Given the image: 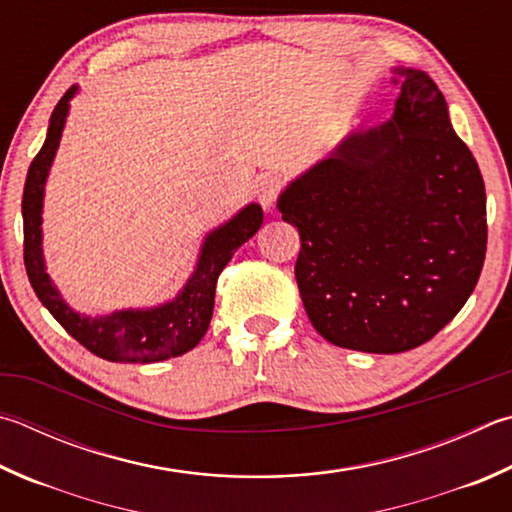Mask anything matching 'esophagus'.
I'll list each match as a JSON object with an SVG mask.
<instances>
[{"label":"esophagus","mask_w":512,"mask_h":512,"mask_svg":"<svg viewBox=\"0 0 512 512\" xmlns=\"http://www.w3.org/2000/svg\"><path fill=\"white\" fill-rule=\"evenodd\" d=\"M280 181L275 179V176H264L262 181H259V188H257V201L262 203L266 210L275 208L277 199H280Z\"/></svg>","instance_id":"esophagus-1"}]
</instances>
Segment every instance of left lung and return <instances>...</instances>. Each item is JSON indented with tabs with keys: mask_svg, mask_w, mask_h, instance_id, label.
I'll use <instances>...</instances> for the list:
<instances>
[{
	"mask_svg": "<svg viewBox=\"0 0 512 512\" xmlns=\"http://www.w3.org/2000/svg\"><path fill=\"white\" fill-rule=\"evenodd\" d=\"M394 118L351 134L288 185L277 208L300 232L295 280L331 345L401 353L432 340L479 282L486 188L423 71L396 69Z\"/></svg>",
	"mask_w": 512,
	"mask_h": 512,
	"instance_id": "left-lung-1",
	"label": "left lung"
}]
</instances>
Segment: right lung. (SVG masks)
<instances>
[{
  "instance_id": "obj_1",
  "label": "right lung",
  "mask_w": 512,
  "mask_h": 512,
  "mask_svg": "<svg viewBox=\"0 0 512 512\" xmlns=\"http://www.w3.org/2000/svg\"><path fill=\"white\" fill-rule=\"evenodd\" d=\"M76 87H69L58 105H55L49 123V134L42 150L35 154L29 167L22 194L24 217V266L29 282L40 302L58 320L71 338L94 356L111 362H156L181 356L199 345L206 336L208 324L215 309V288L235 250L255 235L262 226V208L250 203L226 226L210 232L203 244L197 271L185 284L176 300L150 311H118L100 318H85L73 313L55 291L42 259V197L44 181L49 174L55 150L60 145L62 127L67 120L69 100Z\"/></svg>"
}]
</instances>
